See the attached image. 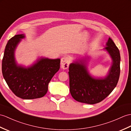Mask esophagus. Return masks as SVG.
Listing matches in <instances>:
<instances>
[{"instance_id": "obj_1", "label": "esophagus", "mask_w": 131, "mask_h": 131, "mask_svg": "<svg viewBox=\"0 0 131 131\" xmlns=\"http://www.w3.org/2000/svg\"><path fill=\"white\" fill-rule=\"evenodd\" d=\"M70 63V60L69 57L64 56L61 59V65L63 69H67L69 68V66Z\"/></svg>"}]
</instances>
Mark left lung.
Segmentation results:
<instances>
[{
  "mask_svg": "<svg viewBox=\"0 0 131 131\" xmlns=\"http://www.w3.org/2000/svg\"><path fill=\"white\" fill-rule=\"evenodd\" d=\"M106 46L104 49L110 54L113 63L105 77H92L83 60L70 65V92L77 101L89 104H96L107 98L116 86L120 75L119 51L111 38H109Z\"/></svg>",
  "mask_w": 131,
  "mask_h": 131,
  "instance_id": "1",
  "label": "left lung"
}]
</instances>
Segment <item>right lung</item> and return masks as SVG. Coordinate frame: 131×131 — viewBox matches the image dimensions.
<instances>
[{"label": "right lung", "mask_w": 131, "mask_h": 131, "mask_svg": "<svg viewBox=\"0 0 131 131\" xmlns=\"http://www.w3.org/2000/svg\"><path fill=\"white\" fill-rule=\"evenodd\" d=\"M24 37L23 34L17 35L8 41L2 60V74L9 88L17 96L23 99L41 98L47 93L48 83L59 71L60 59L41 57L29 67L18 65L15 50Z\"/></svg>", "instance_id": "add662e5"}]
</instances>
